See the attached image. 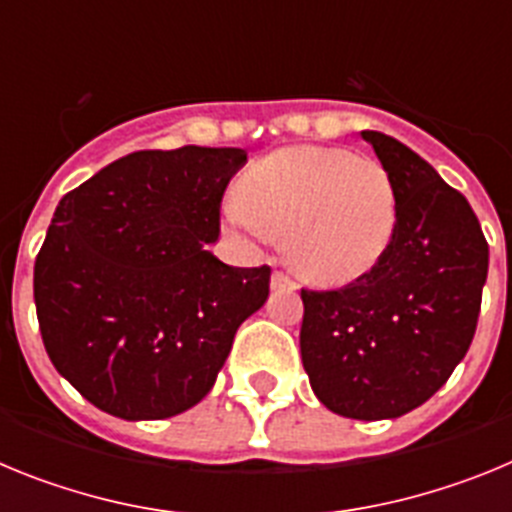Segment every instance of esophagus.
<instances>
[{
	"mask_svg": "<svg viewBox=\"0 0 512 512\" xmlns=\"http://www.w3.org/2000/svg\"><path fill=\"white\" fill-rule=\"evenodd\" d=\"M271 289H274V292H295L297 284L292 282L284 271H274V274H271Z\"/></svg>",
	"mask_w": 512,
	"mask_h": 512,
	"instance_id": "esophagus-1",
	"label": "esophagus"
}]
</instances>
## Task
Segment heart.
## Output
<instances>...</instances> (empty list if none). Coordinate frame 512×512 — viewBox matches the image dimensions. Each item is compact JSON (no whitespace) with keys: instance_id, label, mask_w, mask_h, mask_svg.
Here are the masks:
<instances>
[{"instance_id":"1","label":"heart","mask_w":512,"mask_h":512,"mask_svg":"<svg viewBox=\"0 0 512 512\" xmlns=\"http://www.w3.org/2000/svg\"><path fill=\"white\" fill-rule=\"evenodd\" d=\"M225 223L251 238H287V259L312 284H346L372 269L397 225L392 176L343 148L295 146L256 161Z\"/></svg>"}]
</instances>
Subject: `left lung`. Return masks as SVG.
<instances>
[{
    "label": "left lung",
    "mask_w": 512,
    "mask_h": 512,
    "mask_svg": "<svg viewBox=\"0 0 512 512\" xmlns=\"http://www.w3.org/2000/svg\"><path fill=\"white\" fill-rule=\"evenodd\" d=\"M361 138L395 184V235L346 287L302 289L300 351L325 408L384 420L436 395L469 351L490 248L467 197L428 161L377 130Z\"/></svg>",
    "instance_id": "1"
}]
</instances>
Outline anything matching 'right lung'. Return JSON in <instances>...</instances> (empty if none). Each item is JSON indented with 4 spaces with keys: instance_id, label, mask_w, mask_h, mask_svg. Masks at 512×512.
Returning <instances> with one entry per match:
<instances>
[{
    "instance_id": "1",
    "label": "right lung",
    "mask_w": 512,
    "mask_h": 512,
    "mask_svg": "<svg viewBox=\"0 0 512 512\" xmlns=\"http://www.w3.org/2000/svg\"><path fill=\"white\" fill-rule=\"evenodd\" d=\"M243 148L138 151L58 202L35 259L53 366L94 408L161 420L215 384L235 330L269 297V266L212 256Z\"/></svg>"
}]
</instances>
